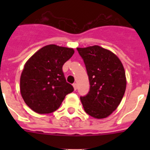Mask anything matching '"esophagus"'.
<instances>
[{
	"label": "esophagus",
	"mask_w": 150,
	"mask_h": 150,
	"mask_svg": "<svg viewBox=\"0 0 150 150\" xmlns=\"http://www.w3.org/2000/svg\"><path fill=\"white\" fill-rule=\"evenodd\" d=\"M73 86H74V90L76 91V88H77V84H76V83H74V84H73Z\"/></svg>",
	"instance_id": "esophagus-1"
}]
</instances>
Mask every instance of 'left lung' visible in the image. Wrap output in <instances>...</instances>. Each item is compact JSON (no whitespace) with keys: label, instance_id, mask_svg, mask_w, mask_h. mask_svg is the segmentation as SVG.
Returning a JSON list of instances; mask_svg holds the SVG:
<instances>
[{"label":"left lung","instance_id":"1","mask_svg":"<svg viewBox=\"0 0 150 150\" xmlns=\"http://www.w3.org/2000/svg\"><path fill=\"white\" fill-rule=\"evenodd\" d=\"M86 65L90 90L80 97L84 110L96 119L109 116L120 105L126 88L125 72L120 59L99 46L76 48Z\"/></svg>","mask_w":150,"mask_h":150}]
</instances>
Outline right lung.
Wrapping results in <instances>:
<instances>
[{"mask_svg":"<svg viewBox=\"0 0 150 150\" xmlns=\"http://www.w3.org/2000/svg\"><path fill=\"white\" fill-rule=\"evenodd\" d=\"M74 53L71 48L47 45L27 61L20 77L25 104L40 114L56 110L74 87L66 82L62 67Z\"/></svg>","mask_w":150,"mask_h":150,"instance_id":"obj_1","label":"right lung"}]
</instances>
